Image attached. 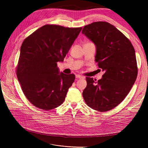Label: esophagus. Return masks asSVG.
<instances>
[{
	"instance_id": "obj_1",
	"label": "esophagus",
	"mask_w": 148,
	"mask_h": 148,
	"mask_svg": "<svg viewBox=\"0 0 148 148\" xmlns=\"http://www.w3.org/2000/svg\"><path fill=\"white\" fill-rule=\"evenodd\" d=\"M75 77H76V78H77V79H83L84 78L83 77H82V76L79 75H77Z\"/></svg>"
}]
</instances>
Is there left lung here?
I'll list each match as a JSON object with an SVG mask.
<instances>
[{"label":"left lung","mask_w":148,"mask_h":148,"mask_svg":"<svg viewBox=\"0 0 148 148\" xmlns=\"http://www.w3.org/2000/svg\"><path fill=\"white\" fill-rule=\"evenodd\" d=\"M82 33L95 44V61L105 71L98 81L86 78L83 98L94 110H110L122 102L136 81L135 49L122 32L107 22L97 21L84 26Z\"/></svg>","instance_id":"obj_1"}]
</instances>
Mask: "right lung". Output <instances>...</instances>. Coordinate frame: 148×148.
Segmentation results:
<instances>
[{
	"mask_svg": "<svg viewBox=\"0 0 148 148\" xmlns=\"http://www.w3.org/2000/svg\"><path fill=\"white\" fill-rule=\"evenodd\" d=\"M82 29L46 25L22 43L16 76L24 95L38 108L49 110L64 102L75 76L60 73L57 62L64 61Z\"/></svg>",
	"mask_w": 148,
	"mask_h": 148,
	"instance_id": "add662e5",
	"label": "right lung"
}]
</instances>
